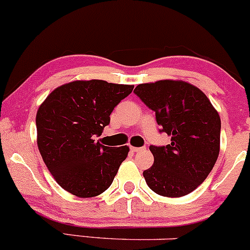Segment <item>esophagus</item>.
<instances>
[{
  "instance_id": "1",
  "label": "esophagus",
  "mask_w": 250,
  "mask_h": 250,
  "mask_svg": "<svg viewBox=\"0 0 250 250\" xmlns=\"http://www.w3.org/2000/svg\"><path fill=\"white\" fill-rule=\"evenodd\" d=\"M130 147H131V151H133V152H139V151L145 150V146H143V147H134V146H130Z\"/></svg>"
}]
</instances>
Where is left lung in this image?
Wrapping results in <instances>:
<instances>
[{"mask_svg": "<svg viewBox=\"0 0 250 250\" xmlns=\"http://www.w3.org/2000/svg\"><path fill=\"white\" fill-rule=\"evenodd\" d=\"M134 93L156 113L167 146H153V165L143 172L152 191L182 197L208 177L220 153L221 119L206 94L182 80L140 83Z\"/></svg>", "mask_w": 250, "mask_h": 250, "instance_id": "obj_1", "label": "left lung"}]
</instances>
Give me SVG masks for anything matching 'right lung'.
Listing matches in <instances>:
<instances>
[{"label": "right lung", "instance_id": "add662e5", "mask_svg": "<svg viewBox=\"0 0 250 250\" xmlns=\"http://www.w3.org/2000/svg\"><path fill=\"white\" fill-rule=\"evenodd\" d=\"M133 87L77 80L55 88L40 105L36 113L39 151L66 191L87 198L110 188L130 148L105 146L93 137L103 133L112 111Z\"/></svg>", "mask_w": 250, "mask_h": 250}]
</instances>
